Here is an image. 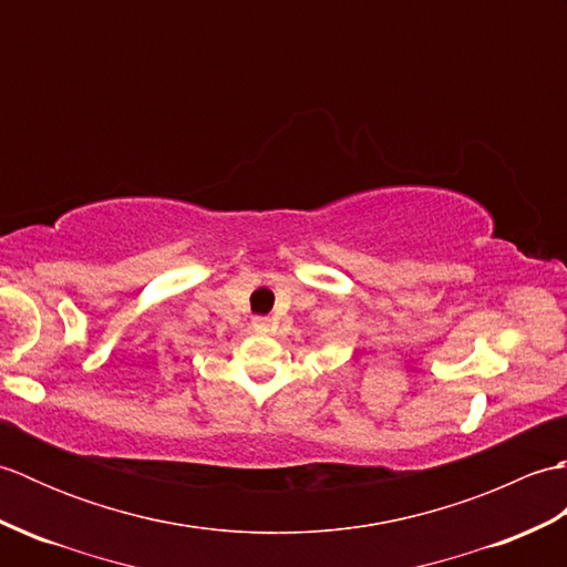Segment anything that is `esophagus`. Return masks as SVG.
Here are the masks:
<instances>
[{"instance_id":"34e87169","label":"esophagus","mask_w":567,"mask_h":567,"mask_svg":"<svg viewBox=\"0 0 567 567\" xmlns=\"http://www.w3.org/2000/svg\"><path fill=\"white\" fill-rule=\"evenodd\" d=\"M252 329L258 333H268L272 329V319L270 317H256L252 319Z\"/></svg>"}]
</instances>
